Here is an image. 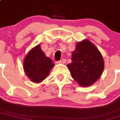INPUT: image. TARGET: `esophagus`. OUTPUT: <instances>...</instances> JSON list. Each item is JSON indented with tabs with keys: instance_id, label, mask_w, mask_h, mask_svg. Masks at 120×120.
<instances>
[{
	"instance_id": "esophagus-1",
	"label": "esophagus",
	"mask_w": 120,
	"mask_h": 120,
	"mask_svg": "<svg viewBox=\"0 0 120 120\" xmlns=\"http://www.w3.org/2000/svg\"><path fill=\"white\" fill-rule=\"evenodd\" d=\"M65 62H66V60L64 59H62L60 61H57V63H58V64H64Z\"/></svg>"
}]
</instances>
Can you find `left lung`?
<instances>
[{
    "label": "left lung",
    "instance_id": "obj_1",
    "mask_svg": "<svg viewBox=\"0 0 120 120\" xmlns=\"http://www.w3.org/2000/svg\"><path fill=\"white\" fill-rule=\"evenodd\" d=\"M72 62L67 65L72 77L82 87L93 85L100 77L105 67L101 54L87 39L78 42L72 52Z\"/></svg>",
    "mask_w": 120,
    "mask_h": 120
}]
</instances>
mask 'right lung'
Masks as SVG:
<instances>
[{"label":"right lung","instance_id":"obj_1","mask_svg":"<svg viewBox=\"0 0 120 120\" xmlns=\"http://www.w3.org/2000/svg\"><path fill=\"white\" fill-rule=\"evenodd\" d=\"M23 65L28 79L33 83H39L47 78L54 64L49 57L46 56L39 44L28 52Z\"/></svg>","mask_w":120,"mask_h":120}]
</instances>
